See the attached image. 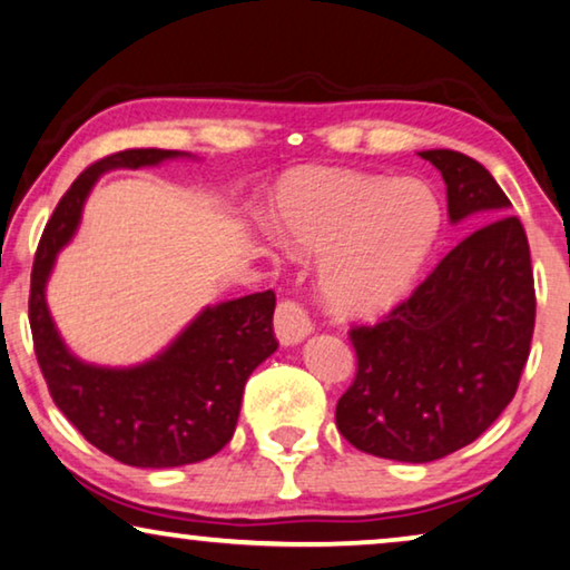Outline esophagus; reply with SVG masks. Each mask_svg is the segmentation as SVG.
I'll use <instances>...</instances> for the list:
<instances>
[{
    "instance_id": "obj_1",
    "label": "esophagus",
    "mask_w": 570,
    "mask_h": 570,
    "mask_svg": "<svg viewBox=\"0 0 570 570\" xmlns=\"http://www.w3.org/2000/svg\"><path fill=\"white\" fill-rule=\"evenodd\" d=\"M311 318L308 313L303 311L301 303L295 301H283L277 305L275 311V334L279 344L291 346V344H298L301 340L311 334Z\"/></svg>"
}]
</instances>
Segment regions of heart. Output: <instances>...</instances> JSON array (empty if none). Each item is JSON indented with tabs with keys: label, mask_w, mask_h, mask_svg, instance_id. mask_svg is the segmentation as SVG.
<instances>
[{
	"label": "heart",
	"mask_w": 570,
	"mask_h": 570,
	"mask_svg": "<svg viewBox=\"0 0 570 570\" xmlns=\"http://www.w3.org/2000/svg\"><path fill=\"white\" fill-rule=\"evenodd\" d=\"M275 220L295 254L324 257L318 291L328 308L370 318L411 293L440 236L442 208L414 179L295 171L277 189Z\"/></svg>",
	"instance_id": "heart-1"
}]
</instances>
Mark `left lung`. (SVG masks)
I'll use <instances>...</instances> for the list:
<instances>
[{
  "label": "left lung",
  "mask_w": 570,
  "mask_h": 570,
  "mask_svg": "<svg viewBox=\"0 0 570 570\" xmlns=\"http://www.w3.org/2000/svg\"><path fill=\"white\" fill-rule=\"evenodd\" d=\"M448 185L452 224L478 226L409 301L352 326L357 375L336 403L344 440L375 458L432 463L465 448L514 399L534 332L530 244L491 171L450 148L419 151Z\"/></svg>",
  "instance_id": "8db88e82"
}]
</instances>
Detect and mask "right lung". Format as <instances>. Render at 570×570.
<instances>
[{
    "instance_id": "add662e5",
    "label": "right lung",
    "mask_w": 570,
    "mask_h": 570,
    "mask_svg": "<svg viewBox=\"0 0 570 570\" xmlns=\"http://www.w3.org/2000/svg\"><path fill=\"white\" fill-rule=\"evenodd\" d=\"M179 156L189 154L128 148L87 167L46 224L30 275L32 346L53 403L89 444L134 468L189 465L224 450L246 381L277 350L272 291L208 305L167 350L134 367L89 365L63 344L48 311L46 283L77 234L87 195L102 171L156 167Z\"/></svg>"
}]
</instances>
